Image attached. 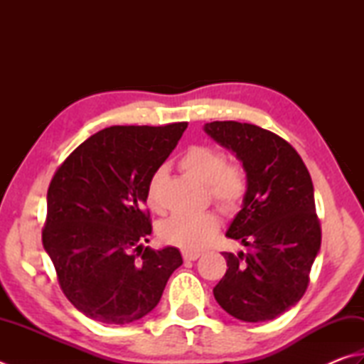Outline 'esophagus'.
<instances>
[{
    "label": "esophagus",
    "instance_id": "1",
    "mask_svg": "<svg viewBox=\"0 0 364 364\" xmlns=\"http://www.w3.org/2000/svg\"><path fill=\"white\" fill-rule=\"evenodd\" d=\"M182 257H183L185 262H195V259H198V258L201 257V253H198V252H188V250H183V252H182Z\"/></svg>",
    "mask_w": 364,
    "mask_h": 364
}]
</instances>
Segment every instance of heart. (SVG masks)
I'll return each instance as SVG.
<instances>
[{
	"mask_svg": "<svg viewBox=\"0 0 364 364\" xmlns=\"http://www.w3.org/2000/svg\"><path fill=\"white\" fill-rule=\"evenodd\" d=\"M179 166L185 173L205 183L210 200L225 212H235L242 204L247 191L244 169L226 161L220 149L212 146H193L181 156ZM163 169L150 177L146 190V204L152 212H161L160 185ZM220 230V218L214 212L200 215H173L161 222L159 236L163 242L181 247L183 250H203Z\"/></svg>",
	"mask_w": 364,
	"mask_h": 364,
	"instance_id": "heart-1",
	"label": "heart"
}]
</instances>
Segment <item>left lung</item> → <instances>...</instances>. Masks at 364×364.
Segmentation results:
<instances>
[{"mask_svg": "<svg viewBox=\"0 0 364 364\" xmlns=\"http://www.w3.org/2000/svg\"><path fill=\"white\" fill-rule=\"evenodd\" d=\"M204 132L235 152L247 173L242 209L226 236L247 250L223 252L225 276L214 296L242 321H266L303 298L321 244L314 185L296 150L272 132L250 123L210 122Z\"/></svg>", "mask_w": 364, "mask_h": 364, "instance_id": "left-lung-1", "label": "left lung"}]
</instances>
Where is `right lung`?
Segmentation results:
<instances>
[{
	"instance_id": "1",
	"label": "right lung",
	"mask_w": 364,
	"mask_h": 364,
	"mask_svg": "<svg viewBox=\"0 0 364 364\" xmlns=\"http://www.w3.org/2000/svg\"><path fill=\"white\" fill-rule=\"evenodd\" d=\"M188 123L111 127L84 141L47 190L43 245L65 296L88 318L127 325L155 309L182 264L176 247H144L152 232L150 177Z\"/></svg>"
}]
</instances>
